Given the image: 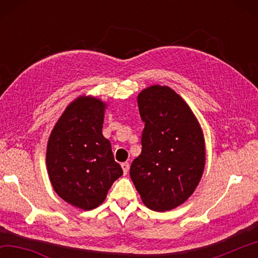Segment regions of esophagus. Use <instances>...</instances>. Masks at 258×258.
Wrapping results in <instances>:
<instances>
[{
  "instance_id": "34e87169",
  "label": "esophagus",
  "mask_w": 258,
  "mask_h": 258,
  "mask_svg": "<svg viewBox=\"0 0 258 258\" xmlns=\"http://www.w3.org/2000/svg\"><path fill=\"white\" fill-rule=\"evenodd\" d=\"M121 168H123V171L125 174H127L128 172V168H130V164L127 161H125V163H121Z\"/></svg>"
}]
</instances>
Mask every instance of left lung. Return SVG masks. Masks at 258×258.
<instances>
[{"label": "left lung", "instance_id": "left-lung-1", "mask_svg": "<svg viewBox=\"0 0 258 258\" xmlns=\"http://www.w3.org/2000/svg\"><path fill=\"white\" fill-rule=\"evenodd\" d=\"M145 128L142 151L130 175L148 208L171 211L194 194L205 167L202 128L189 106L167 86L154 85L138 97Z\"/></svg>", "mask_w": 258, "mask_h": 258}]
</instances>
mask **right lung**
Returning a JSON list of instances; mask_svg holds the SVG:
<instances>
[{"instance_id":"1","label":"right lung","mask_w":258,"mask_h":258,"mask_svg":"<svg viewBox=\"0 0 258 258\" xmlns=\"http://www.w3.org/2000/svg\"><path fill=\"white\" fill-rule=\"evenodd\" d=\"M104 103L78 98L69 104L50 135L46 166L54 191L84 211L101 205L123 175L109 140L102 135Z\"/></svg>"}]
</instances>
